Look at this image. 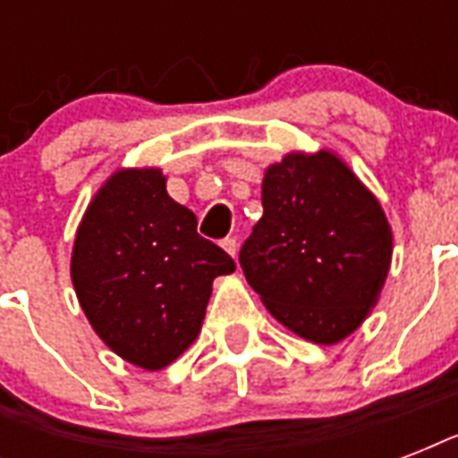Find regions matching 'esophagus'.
I'll return each mask as SVG.
<instances>
[{
    "label": "esophagus",
    "instance_id": "34e87169",
    "mask_svg": "<svg viewBox=\"0 0 458 458\" xmlns=\"http://www.w3.org/2000/svg\"><path fill=\"white\" fill-rule=\"evenodd\" d=\"M221 244H223V250L228 251L230 257H233V259L237 257V247H240V244H237V240H235V237H225V240H223Z\"/></svg>",
    "mask_w": 458,
    "mask_h": 458
}]
</instances>
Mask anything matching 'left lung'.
<instances>
[{"instance_id": "obj_1", "label": "left lung", "mask_w": 458, "mask_h": 458, "mask_svg": "<svg viewBox=\"0 0 458 458\" xmlns=\"http://www.w3.org/2000/svg\"><path fill=\"white\" fill-rule=\"evenodd\" d=\"M264 216L240 266L273 318L316 344L352 335L376 306L392 261L380 201L333 152H293L266 168Z\"/></svg>"}]
</instances>
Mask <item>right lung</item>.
<instances>
[{
    "instance_id": "add662e5",
    "label": "right lung",
    "mask_w": 458,
    "mask_h": 458,
    "mask_svg": "<svg viewBox=\"0 0 458 458\" xmlns=\"http://www.w3.org/2000/svg\"><path fill=\"white\" fill-rule=\"evenodd\" d=\"M235 261L197 233L158 168L116 171L89 201L71 278L104 344L145 370L175 361L201 330L211 283Z\"/></svg>"
}]
</instances>
